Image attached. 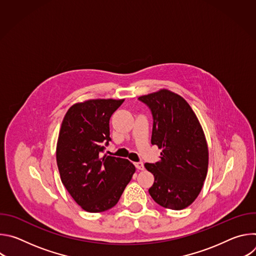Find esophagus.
<instances>
[{"label":"esophagus","instance_id":"obj_1","mask_svg":"<svg viewBox=\"0 0 256 256\" xmlns=\"http://www.w3.org/2000/svg\"><path fill=\"white\" fill-rule=\"evenodd\" d=\"M134 166L138 170H144V163L142 162H136V163H134Z\"/></svg>","mask_w":256,"mask_h":256}]
</instances>
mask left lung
<instances>
[{"instance_id":"obj_1","label":"left lung","mask_w":256,"mask_h":256,"mask_svg":"<svg viewBox=\"0 0 256 256\" xmlns=\"http://www.w3.org/2000/svg\"><path fill=\"white\" fill-rule=\"evenodd\" d=\"M138 99L151 108V142L162 149L157 163L144 164L155 177L149 194L163 208L184 210L196 200L206 177L208 149L204 130L188 101L168 89Z\"/></svg>"}]
</instances>
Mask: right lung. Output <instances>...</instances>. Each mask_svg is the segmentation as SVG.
<instances>
[{"instance_id": "add662e5", "label": "right lung", "mask_w": 256, "mask_h": 256, "mask_svg": "<svg viewBox=\"0 0 256 256\" xmlns=\"http://www.w3.org/2000/svg\"><path fill=\"white\" fill-rule=\"evenodd\" d=\"M124 99H88L66 112L56 142V164L62 184L86 212L114 206L136 167L126 159L104 155L110 140L109 120Z\"/></svg>"}]
</instances>
